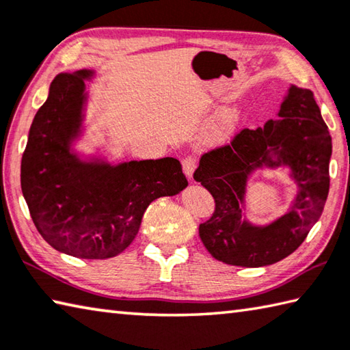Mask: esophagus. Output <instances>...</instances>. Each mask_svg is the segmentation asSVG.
Masks as SVG:
<instances>
[{
	"label": "esophagus",
	"instance_id": "esophagus-1",
	"mask_svg": "<svg viewBox=\"0 0 350 350\" xmlns=\"http://www.w3.org/2000/svg\"><path fill=\"white\" fill-rule=\"evenodd\" d=\"M182 168H183V173H185V176L188 177V179H193V174H194V171H196V168H197L196 157H193V156L183 157Z\"/></svg>",
	"mask_w": 350,
	"mask_h": 350
}]
</instances>
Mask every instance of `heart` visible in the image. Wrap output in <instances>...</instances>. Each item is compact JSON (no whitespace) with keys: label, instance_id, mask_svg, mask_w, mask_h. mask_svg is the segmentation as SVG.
<instances>
[{"label":"heart","instance_id":"obj_1","mask_svg":"<svg viewBox=\"0 0 350 350\" xmlns=\"http://www.w3.org/2000/svg\"><path fill=\"white\" fill-rule=\"evenodd\" d=\"M234 122H236V116H234L232 113H226L211 133L213 141H224L228 133L231 131Z\"/></svg>","mask_w":350,"mask_h":350}]
</instances>
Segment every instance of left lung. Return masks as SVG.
Returning <instances> with one entry per match:
<instances>
[{"label": "left lung", "mask_w": 350, "mask_h": 350, "mask_svg": "<svg viewBox=\"0 0 350 350\" xmlns=\"http://www.w3.org/2000/svg\"><path fill=\"white\" fill-rule=\"evenodd\" d=\"M278 116L263 129H241L230 144L206 151L196 170L194 179L215 202L213 215L199 226V236L219 262L245 268L280 262L303 243L325 208L332 141L314 93L292 85ZM263 163L288 164L299 194L289 213L257 228L241 221L239 208L247 174Z\"/></svg>", "instance_id": "8db88e82"}]
</instances>
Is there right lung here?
<instances>
[{
	"mask_svg": "<svg viewBox=\"0 0 350 350\" xmlns=\"http://www.w3.org/2000/svg\"><path fill=\"white\" fill-rule=\"evenodd\" d=\"M90 73H59L50 84L23 153L21 189L50 246L79 258H110L135 240L150 203L180 193L188 180L173 157L110 167L70 154L84 103L82 79Z\"/></svg>",
	"mask_w": 350,
	"mask_h": 350,
	"instance_id": "add662e5",
	"label": "right lung"
}]
</instances>
